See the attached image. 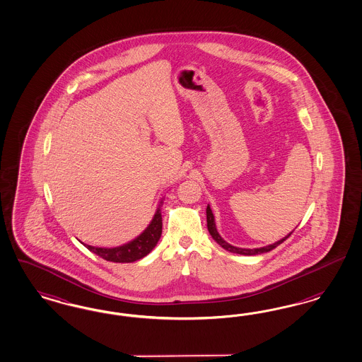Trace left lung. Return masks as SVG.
Listing matches in <instances>:
<instances>
[{
    "label": "left lung",
    "instance_id": "1",
    "mask_svg": "<svg viewBox=\"0 0 362 362\" xmlns=\"http://www.w3.org/2000/svg\"><path fill=\"white\" fill-rule=\"evenodd\" d=\"M206 226H208V230H209L211 236L214 238V240L216 241L218 245H221L224 250H227V251L232 252V254L239 255H259L269 252L271 250L276 248V247H278L279 244H281L283 241L286 240V239H288V238L291 236V233H293V232H291V233H288L284 239L276 241V243H274V244H271V245H267V247H262V248L250 250V248H238V247H233V245L228 244L227 241L224 240V239L218 235V232H217V229H216V224H214V214H212V209H211L209 205L206 206Z\"/></svg>",
    "mask_w": 362,
    "mask_h": 362
}]
</instances>
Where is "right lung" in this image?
Here are the masks:
<instances>
[{
    "label": "right lung",
    "instance_id": "1",
    "mask_svg": "<svg viewBox=\"0 0 362 362\" xmlns=\"http://www.w3.org/2000/svg\"><path fill=\"white\" fill-rule=\"evenodd\" d=\"M161 205L158 206L157 212L154 214L148 227L134 240L123 244L121 247L115 248H100L84 244L91 252L100 256L102 259L114 263H133L146 255L157 245L162 233Z\"/></svg>",
    "mask_w": 362,
    "mask_h": 362
}]
</instances>
